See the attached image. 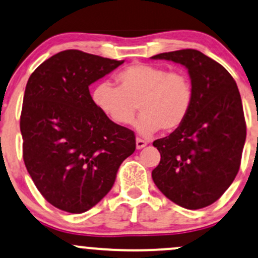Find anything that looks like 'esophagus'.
<instances>
[{
    "mask_svg": "<svg viewBox=\"0 0 258 258\" xmlns=\"http://www.w3.org/2000/svg\"><path fill=\"white\" fill-rule=\"evenodd\" d=\"M146 145H147L146 141L141 140V139H137V149H138V150L144 149V147L146 146Z\"/></svg>",
    "mask_w": 258,
    "mask_h": 258,
    "instance_id": "esophagus-1",
    "label": "esophagus"
}]
</instances>
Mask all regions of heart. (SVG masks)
Masks as SVG:
<instances>
[{"instance_id":"obj_1","label":"heart","mask_w":258,"mask_h":258,"mask_svg":"<svg viewBox=\"0 0 258 258\" xmlns=\"http://www.w3.org/2000/svg\"><path fill=\"white\" fill-rule=\"evenodd\" d=\"M115 82L118 88L109 83L98 84L92 91V102L118 125L132 124L139 108L141 117L137 130L143 137H151L161 129H178L191 111L194 88L183 72L137 63L120 71Z\"/></svg>"}]
</instances>
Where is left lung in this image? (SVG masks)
I'll use <instances>...</instances> for the list:
<instances>
[{
  "label": "left lung",
  "instance_id": "left-lung-1",
  "mask_svg": "<svg viewBox=\"0 0 258 258\" xmlns=\"http://www.w3.org/2000/svg\"><path fill=\"white\" fill-rule=\"evenodd\" d=\"M151 58L184 66L194 88L186 120L168 137L153 141L161 161L152 170V179L179 206L207 207L221 198L239 172L246 139L239 89L224 67L198 50L164 52Z\"/></svg>",
  "mask_w": 258,
  "mask_h": 258
}]
</instances>
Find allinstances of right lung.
<instances>
[{"mask_svg":"<svg viewBox=\"0 0 258 258\" xmlns=\"http://www.w3.org/2000/svg\"><path fill=\"white\" fill-rule=\"evenodd\" d=\"M123 62L67 50L28 80L20 114L23 158L46 201L66 212L83 213L98 204L135 151L134 132L101 113L89 91Z\"/></svg>","mask_w":258,"mask_h":258,"instance_id":"1","label":"right lung"}]
</instances>
